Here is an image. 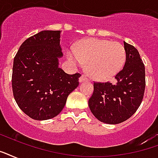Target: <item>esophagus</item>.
<instances>
[{
    "label": "esophagus",
    "instance_id": "34e87169",
    "mask_svg": "<svg viewBox=\"0 0 158 158\" xmlns=\"http://www.w3.org/2000/svg\"><path fill=\"white\" fill-rule=\"evenodd\" d=\"M89 79H88L86 75H84V74H82L80 78H79V82H84V81H88Z\"/></svg>",
    "mask_w": 158,
    "mask_h": 158
}]
</instances>
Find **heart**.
Returning <instances> with one entry per match:
<instances>
[{
  "instance_id": "b5f03b06",
  "label": "heart",
  "mask_w": 158,
  "mask_h": 158,
  "mask_svg": "<svg viewBox=\"0 0 158 158\" xmlns=\"http://www.w3.org/2000/svg\"><path fill=\"white\" fill-rule=\"evenodd\" d=\"M67 58L76 66L87 64V71L92 79L106 81L123 69L126 61V50L119 43L91 39L82 42L75 50L69 49Z\"/></svg>"
}]
</instances>
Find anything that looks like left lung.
<instances>
[{
	"mask_svg": "<svg viewBox=\"0 0 158 158\" xmlns=\"http://www.w3.org/2000/svg\"><path fill=\"white\" fill-rule=\"evenodd\" d=\"M126 62L115 75V82H94L89 99L92 114L99 121L118 124L127 120L143 101L146 80L145 66L135 47L124 42Z\"/></svg>",
	"mask_w": 158,
	"mask_h": 158,
	"instance_id": "8db88e82",
	"label": "left lung"
}]
</instances>
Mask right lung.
Returning a JSON list of instances; mask_svg holds the SVG:
<instances>
[{
  "mask_svg": "<svg viewBox=\"0 0 158 158\" xmlns=\"http://www.w3.org/2000/svg\"><path fill=\"white\" fill-rule=\"evenodd\" d=\"M60 39V31H40L23 42L14 58V98L19 108L35 120L57 116L79 85L81 74H68L58 67V59L63 55Z\"/></svg>",
  "mask_w": 158,
  "mask_h": 158,
  "instance_id": "1",
  "label": "right lung"
}]
</instances>
